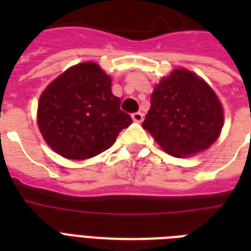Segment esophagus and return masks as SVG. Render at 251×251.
I'll return each instance as SVG.
<instances>
[{"mask_svg":"<svg viewBox=\"0 0 251 251\" xmlns=\"http://www.w3.org/2000/svg\"><path fill=\"white\" fill-rule=\"evenodd\" d=\"M131 117H133V121H135V122L143 121V114H142L141 112H135V113L131 114Z\"/></svg>","mask_w":251,"mask_h":251,"instance_id":"obj_1","label":"esophagus"}]
</instances>
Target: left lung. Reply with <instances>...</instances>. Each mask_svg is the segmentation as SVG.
<instances>
[{"label":"left lung","instance_id":"left-lung-1","mask_svg":"<svg viewBox=\"0 0 251 251\" xmlns=\"http://www.w3.org/2000/svg\"><path fill=\"white\" fill-rule=\"evenodd\" d=\"M223 108L208 84L177 69L157 84L142 126L173 156L183 157L210 147L223 127Z\"/></svg>","mask_w":251,"mask_h":251}]
</instances>
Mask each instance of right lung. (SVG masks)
<instances>
[{
  "instance_id": "right-lung-1",
  "label": "right lung",
  "mask_w": 251,
  "mask_h": 251,
  "mask_svg": "<svg viewBox=\"0 0 251 251\" xmlns=\"http://www.w3.org/2000/svg\"><path fill=\"white\" fill-rule=\"evenodd\" d=\"M112 80L99 65L83 62L49 84L39 100L37 124L45 142L66 159L83 160L113 145L133 122L120 109Z\"/></svg>"
}]
</instances>
